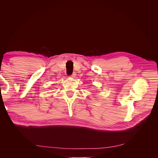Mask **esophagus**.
<instances>
[{"instance_id":"esophagus-1","label":"esophagus","mask_w":158,"mask_h":158,"mask_svg":"<svg viewBox=\"0 0 158 158\" xmlns=\"http://www.w3.org/2000/svg\"><path fill=\"white\" fill-rule=\"evenodd\" d=\"M76 76V74L75 73H73V74L71 75V77H72V78H75Z\"/></svg>"}]
</instances>
